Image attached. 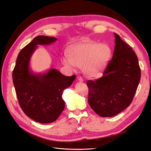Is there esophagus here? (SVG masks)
Wrapping results in <instances>:
<instances>
[{
    "label": "esophagus",
    "mask_w": 151,
    "mask_h": 151,
    "mask_svg": "<svg viewBox=\"0 0 151 151\" xmlns=\"http://www.w3.org/2000/svg\"><path fill=\"white\" fill-rule=\"evenodd\" d=\"M77 80H78L80 82H83V77H82L81 76H78L77 77Z\"/></svg>",
    "instance_id": "esophagus-1"
}]
</instances>
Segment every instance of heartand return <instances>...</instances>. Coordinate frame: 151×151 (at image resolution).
I'll use <instances>...</instances> for the list:
<instances>
[{"instance_id":"1","label":"heart","mask_w":151,"mask_h":151,"mask_svg":"<svg viewBox=\"0 0 151 151\" xmlns=\"http://www.w3.org/2000/svg\"><path fill=\"white\" fill-rule=\"evenodd\" d=\"M111 50L106 43L89 42L77 44L69 50L68 57L62 58V63L73 70L74 67L84 68L89 77L99 76L106 68L111 57Z\"/></svg>"}]
</instances>
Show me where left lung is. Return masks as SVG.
I'll return each instance as SVG.
<instances>
[{
	"mask_svg": "<svg viewBox=\"0 0 151 151\" xmlns=\"http://www.w3.org/2000/svg\"><path fill=\"white\" fill-rule=\"evenodd\" d=\"M115 35V50L103 76L89 80L88 103L102 117H109L129 107L140 80L141 72L136 54L132 48Z\"/></svg>",
	"mask_w": 151,
	"mask_h": 151,
	"instance_id": "8db88e82",
	"label": "left lung"
}]
</instances>
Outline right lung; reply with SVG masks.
<instances>
[{
	"mask_svg": "<svg viewBox=\"0 0 151 151\" xmlns=\"http://www.w3.org/2000/svg\"><path fill=\"white\" fill-rule=\"evenodd\" d=\"M56 38L38 36L18 54L12 80L22 110L36 122L55 121L64 109L63 91L71 86L76 76H65L57 69L35 74L29 70V61L38 45H49Z\"/></svg>",
	"mask_w": 151,
	"mask_h": 151,
	"instance_id": "obj_1",
	"label": "right lung"
}]
</instances>
